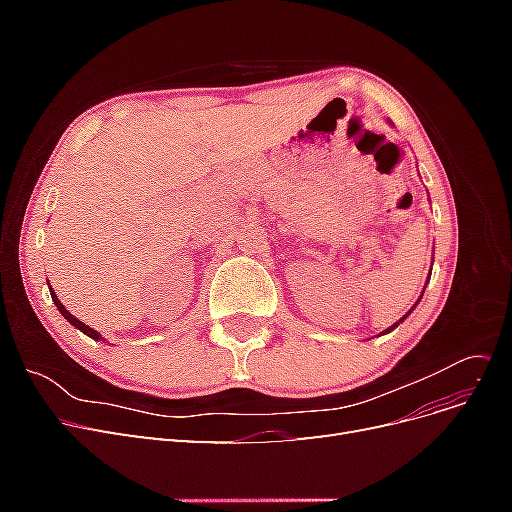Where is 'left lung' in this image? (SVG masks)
Here are the masks:
<instances>
[{
    "label": "left lung",
    "mask_w": 512,
    "mask_h": 512,
    "mask_svg": "<svg viewBox=\"0 0 512 512\" xmlns=\"http://www.w3.org/2000/svg\"><path fill=\"white\" fill-rule=\"evenodd\" d=\"M429 277H431V273H429ZM429 277H427V280H429ZM423 292H425V288H423ZM421 297H423V294H421ZM421 297H418V301H421ZM418 301H416V303H414V307H416V305H418ZM414 307H412V309H414ZM412 309H410V312H408V314H412ZM408 314H406V316H404V318H401V320H399V322H404V320H406V318H408ZM399 322H395V324H393V327H389V329H386V331H382V333H391V331H393V329H395V327H397V324H399Z\"/></svg>",
    "instance_id": "obj_1"
}]
</instances>
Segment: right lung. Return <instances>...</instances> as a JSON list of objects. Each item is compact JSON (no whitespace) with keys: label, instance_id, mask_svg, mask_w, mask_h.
Here are the masks:
<instances>
[{"label":"right lung","instance_id":"right-lung-1","mask_svg":"<svg viewBox=\"0 0 512 512\" xmlns=\"http://www.w3.org/2000/svg\"><path fill=\"white\" fill-rule=\"evenodd\" d=\"M51 290V297H53V303H55V307L59 309V312H61V316H64L70 324H72V327H76V329H79V331H83L85 335H89L91 339H96V342H98V339H100V342H106V339L98 333V331H94V329H91V327H87V324L85 322H81L79 318H74L70 312H68V309L64 307V305H61V301L57 299V294H55V290L53 288H49Z\"/></svg>","mask_w":512,"mask_h":512}]
</instances>
